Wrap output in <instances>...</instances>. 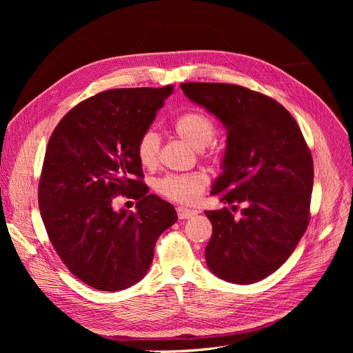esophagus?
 I'll return each mask as SVG.
<instances>
[{
  "mask_svg": "<svg viewBox=\"0 0 353 353\" xmlns=\"http://www.w3.org/2000/svg\"><path fill=\"white\" fill-rule=\"evenodd\" d=\"M199 212L197 210H193V209H188V208H177V216L179 219H190L193 216H196Z\"/></svg>",
  "mask_w": 353,
  "mask_h": 353,
  "instance_id": "obj_1",
  "label": "esophagus"
}]
</instances>
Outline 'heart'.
Here are the masks:
<instances>
[{
	"mask_svg": "<svg viewBox=\"0 0 353 353\" xmlns=\"http://www.w3.org/2000/svg\"><path fill=\"white\" fill-rule=\"evenodd\" d=\"M176 134L196 150H201L209 145L216 136V125L213 120L197 110L183 113L174 121ZM136 153L140 164L145 169H153L159 163L160 156V137L153 130L144 132L136 147ZM217 157L214 152L210 153ZM208 176L194 172L189 174H170L157 183V190L164 197L179 203H193L206 188Z\"/></svg>",
	"mask_w": 353,
	"mask_h": 353,
	"instance_id": "obj_1",
	"label": "heart"
}]
</instances>
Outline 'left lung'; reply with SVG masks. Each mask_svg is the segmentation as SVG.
Returning <instances> with one entry per match:
<instances>
[{
  "instance_id": "1",
  "label": "left lung",
  "mask_w": 353,
  "mask_h": 353,
  "mask_svg": "<svg viewBox=\"0 0 353 353\" xmlns=\"http://www.w3.org/2000/svg\"><path fill=\"white\" fill-rule=\"evenodd\" d=\"M189 100L226 127L221 173L210 194L232 210L205 212L213 233L206 263L220 279L249 285L279 269L310 220L313 160L301 128L276 100L236 84L183 83ZM244 209L236 218L232 211Z\"/></svg>"
}]
</instances>
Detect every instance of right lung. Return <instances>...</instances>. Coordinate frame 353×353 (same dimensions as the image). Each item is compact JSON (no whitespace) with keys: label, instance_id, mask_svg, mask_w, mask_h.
Listing matches in <instances>:
<instances>
[{"label":"right lung","instance_id":"add662e5","mask_svg":"<svg viewBox=\"0 0 353 353\" xmlns=\"http://www.w3.org/2000/svg\"><path fill=\"white\" fill-rule=\"evenodd\" d=\"M173 92L114 88L92 96L61 119L50 137L39 206L50 242L85 285L117 292L145 276L159 236L177 221L174 208L143 190L136 147ZM119 194L138 212L114 211Z\"/></svg>","mask_w":353,"mask_h":353}]
</instances>
